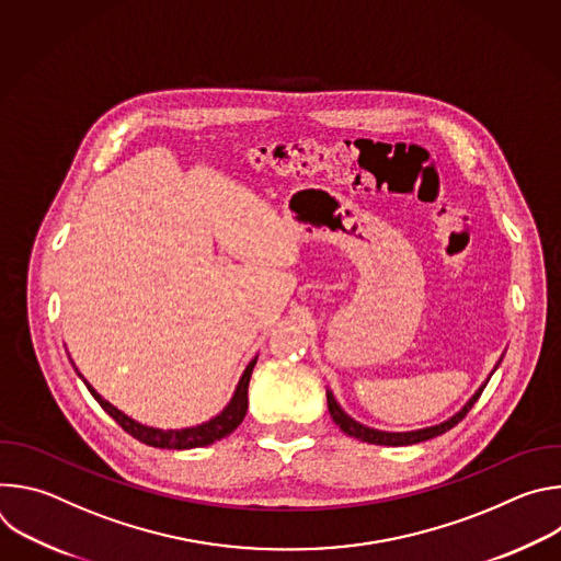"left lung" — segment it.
Returning a JSON list of instances; mask_svg holds the SVG:
<instances>
[{
	"instance_id": "1",
	"label": "left lung",
	"mask_w": 561,
	"mask_h": 561,
	"mask_svg": "<svg viewBox=\"0 0 561 561\" xmlns=\"http://www.w3.org/2000/svg\"><path fill=\"white\" fill-rule=\"evenodd\" d=\"M502 362V359H500ZM497 362V366H500ZM495 366V370H497ZM489 379L479 386V390L468 399V402L461 407L459 413H455L450 420L442 422V424H435V426H428V428H420V431H407V433H386V431H377V428H370V426H364L359 422H355L351 415L344 413V409L337 404V399L333 397L331 390H327V399H329V413L333 417V422L351 437L355 439H362L366 444H379V446H411V444H420V442H426V439H433L437 435H444L446 431H450L453 426H457L466 413L472 409V404L479 399V394H482V390L486 388Z\"/></svg>"
}]
</instances>
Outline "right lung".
Segmentation results:
<instances>
[{"mask_svg":"<svg viewBox=\"0 0 561 561\" xmlns=\"http://www.w3.org/2000/svg\"><path fill=\"white\" fill-rule=\"evenodd\" d=\"M257 364V357L251 359V364L247 366V370L242 373V377H239V383L230 397L228 407L215 415L213 420L204 422V424H197V426H191V428H175V431H164V428H152V426H144L139 422H135L133 417L124 415L119 409H115L111 402H106V399L82 377V373H79L77 368V375L84 379L87 388L91 390V394L98 399V404L128 433L133 435L135 439H139L141 444H148L152 448H173V450H186V448H199V446H208L226 435H230L239 424L244 422L247 417V409H249V381H251V375H253V368Z\"/></svg>","mask_w":561,"mask_h":561,"instance_id":"1","label":"right lung"}]
</instances>
